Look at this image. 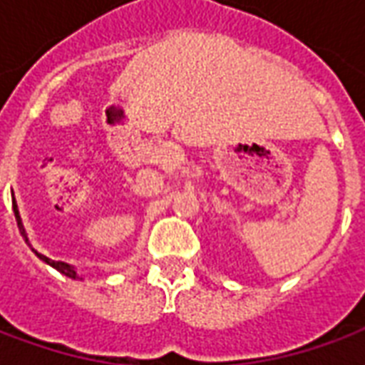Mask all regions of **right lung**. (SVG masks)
<instances>
[{"instance_id": "1", "label": "right lung", "mask_w": 365, "mask_h": 365, "mask_svg": "<svg viewBox=\"0 0 365 365\" xmlns=\"http://www.w3.org/2000/svg\"><path fill=\"white\" fill-rule=\"evenodd\" d=\"M13 213H15V219H17V227H19L21 237L25 238V242H27V245L31 246V242H29V237H27V230H25V227H23V221H21L19 207H17V203H15V197H13ZM31 250H33V252L36 254V258H41V260H43L44 264H48V266H52V268H54V269H58L60 274H64V275H66V277H72V279H82L80 275L76 274L74 266H70V264H66V262H54V260H51V258H46L44 254L36 252L33 246H31Z\"/></svg>"}]
</instances>
